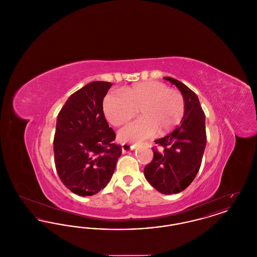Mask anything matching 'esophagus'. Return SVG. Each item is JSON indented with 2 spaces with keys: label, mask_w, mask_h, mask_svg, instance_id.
<instances>
[{
  "label": "esophagus",
  "mask_w": 257,
  "mask_h": 257,
  "mask_svg": "<svg viewBox=\"0 0 257 257\" xmlns=\"http://www.w3.org/2000/svg\"><path fill=\"white\" fill-rule=\"evenodd\" d=\"M121 147H122L123 152H127V151H129V150L134 149L136 146H135V145H131V144H128V143H123Z\"/></svg>",
  "instance_id": "34e87169"
}]
</instances>
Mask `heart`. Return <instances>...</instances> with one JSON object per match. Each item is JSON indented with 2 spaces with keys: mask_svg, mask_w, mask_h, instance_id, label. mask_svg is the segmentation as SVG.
<instances>
[{
  "mask_svg": "<svg viewBox=\"0 0 257 257\" xmlns=\"http://www.w3.org/2000/svg\"><path fill=\"white\" fill-rule=\"evenodd\" d=\"M139 109L142 118L123 127L118 133L120 140L139 142L157 130L160 134L171 131L183 118L185 100L180 91L166 84L147 81L126 88L124 94L110 91L103 101L104 114L113 126L128 122Z\"/></svg>",
  "mask_w": 257,
  "mask_h": 257,
  "instance_id": "obj_1",
  "label": "heart"
}]
</instances>
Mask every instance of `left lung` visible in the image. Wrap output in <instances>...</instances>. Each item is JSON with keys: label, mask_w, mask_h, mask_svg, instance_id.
Listing matches in <instances>:
<instances>
[{"label": "left lung", "mask_w": 257, "mask_h": 257, "mask_svg": "<svg viewBox=\"0 0 257 257\" xmlns=\"http://www.w3.org/2000/svg\"><path fill=\"white\" fill-rule=\"evenodd\" d=\"M183 94L185 113L181 124L155 141L153 159L145 167L148 183L165 195L177 194L193 182L199 171L206 146L205 114L196 93L180 81L164 77Z\"/></svg>", "instance_id": "1"}]
</instances>
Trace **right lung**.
<instances>
[{"label":"right lung","mask_w":257,"mask_h":257,"mask_svg":"<svg viewBox=\"0 0 257 257\" xmlns=\"http://www.w3.org/2000/svg\"><path fill=\"white\" fill-rule=\"evenodd\" d=\"M110 86L103 81L87 84L67 99L58 114L56 170L63 185L78 196H92L104 189L122 153L103 111Z\"/></svg>","instance_id":"obj_1"}]
</instances>
